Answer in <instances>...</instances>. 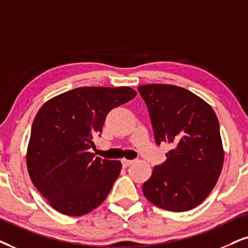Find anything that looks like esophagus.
Wrapping results in <instances>:
<instances>
[{"mask_svg":"<svg viewBox=\"0 0 248 248\" xmlns=\"http://www.w3.org/2000/svg\"><path fill=\"white\" fill-rule=\"evenodd\" d=\"M121 162H122V166H124V167H128V166L133 164L134 160H127V159H122Z\"/></svg>","mask_w":248,"mask_h":248,"instance_id":"34e87169","label":"esophagus"}]
</instances>
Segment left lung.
<instances>
[{
	"instance_id": "obj_1",
	"label": "left lung",
	"mask_w": 248,
	"mask_h": 248,
	"mask_svg": "<svg viewBox=\"0 0 248 248\" xmlns=\"http://www.w3.org/2000/svg\"><path fill=\"white\" fill-rule=\"evenodd\" d=\"M139 92L149 109L158 145L167 143L164 164L143 184L145 198L165 211L186 212L207 198L224 160L214 109L182 87L152 83Z\"/></svg>"
}]
</instances>
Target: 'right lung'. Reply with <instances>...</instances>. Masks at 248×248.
Wrapping results in <instances>:
<instances>
[{
  "mask_svg": "<svg viewBox=\"0 0 248 248\" xmlns=\"http://www.w3.org/2000/svg\"><path fill=\"white\" fill-rule=\"evenodd\" d=\"M129 87H81L49 99L31 130L26 164L36 189L52 208L81 216L104 202L121 162L89 152L112 108L131 101Z\"/></svg>",
  "mask_w": 248,
  "mask_h": 248,
  "instance_id": "obj_1",
  "label": "right lung"
}]
</instances>
